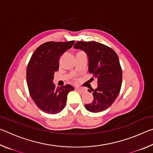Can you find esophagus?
Here are the masks:
<instances>
[{
	"mask_svg": "<svg viewBox=\"0 0 153 153\" xmlns=\"http://www.w3.org/2000/svg\"><path fill=\"white\" fill-rule=\"evenodd\" d=\"M76 90H77V91H78V92H82V93L85 92V89L82 88H76Z\"/></svg>",
	"mask_w": 153,
	"mask_h": 153,
	"instance_id": "obj_1",
	"label": "esophagus"
}]
</instances>
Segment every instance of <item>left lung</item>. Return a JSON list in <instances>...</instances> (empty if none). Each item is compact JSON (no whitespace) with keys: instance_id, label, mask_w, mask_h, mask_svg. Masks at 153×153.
I'll list each match as a JSON object with an SVG mask.
<instances>
[{"instance_id":"left-lung-1","label":"left lung","mask_w":153,"mask_h":153,"mask_svg":"<svg viewBox=\"0 0 153 153\" xmlns=\"http://www.w3.org/2000/svg\"><path fill=\"white\" fill-rule=\"evenodd\" d=\"M74 47L87 54L89 73L97 79V88L90 89L94 99L91 103L85 105V108L92 113L106 110L115 102L121 87L122 69L117 53L97 42L78 41ZM88 92H91L89 90Z\"/></svg>"}]
</instances>
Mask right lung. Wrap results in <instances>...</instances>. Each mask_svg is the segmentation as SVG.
<instances>
[{
	"label": "right lung",
	"mask_w": 153,
	"mask_h": 153,
	"mask_svg": "<svg viewBox=\"0 0 153 153\" xmlns=\"http://www.w3.org/2000/svg\"><path fill=\"white\" fill-rule=\"evenodd\" d=\"M74 42L44 43L36 49L28 63L26 79L30 94L36 106L46 113H60L65 107L68 93L74 90L69 84L56 88L53 83L54 74L59 67V59Z\"/></svg>",
	"instance_id": "1"
}]
</instances>
